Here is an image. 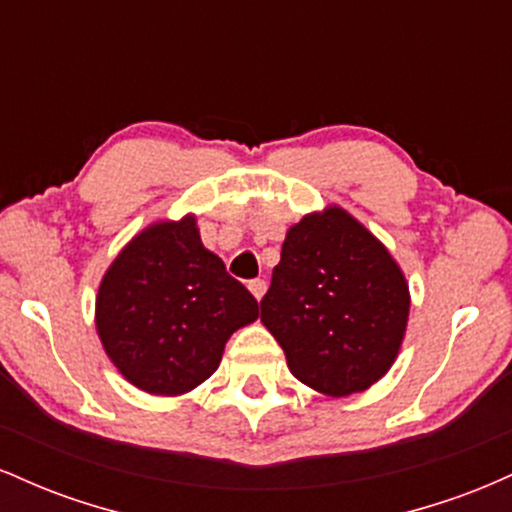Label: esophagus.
<instances>
[{
	"mask_svg": "<svg viewBox=\"0 0 512 512\" xmlns=\"http://www.w3.org/2000/svg\"><path fill=\"white\" fill-rule=\"evenodd\" d=\"M248 289H250L252 296L257 298V301H262L264 291H267V281H264V279H252L250 284H248Z\"/></svg>",
	"mask_w": 512,
	"mask_h": 512,
	"instance_id": "1",
	"label": "esophagus"
}]
</instances>
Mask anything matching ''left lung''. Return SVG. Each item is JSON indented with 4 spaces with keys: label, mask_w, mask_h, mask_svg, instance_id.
<instances>
[{
    "label": "left lung",
    "mask_w": 512,
    "mask_h": 512,
    "mask_svg": "<svg viewBox=\"0 0 512 512\" xmlns=\"http://www.w3.org/2000/svg\"><path fill=\"white\" fill-rule=\"evenodd\" d=\"M409 305V284L390 250L330 204L286 231L260 320L303 385L346 397L392 368Z\"/></svg>",
    "instance_id": "8db88e82"
}]
</instances>
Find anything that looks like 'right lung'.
Wrapping results in <instances>:
<instances>
[{"label":"right lung","mask_w":512,"mask_h":512,"mask_svg":"<svg viewBox=\"0 0 512 512\" xmlns=\"http://www.w3.org/2000/svg\"><path fill=\"white\" fill-rule=\"evenodd\" d=\"M257 320V301L204 248L197 216L161 219L117 252L96 296V330L122 378L178 397L219 368L231 334Z\"/></svg>","instance_id":"obj_1"}]
</instances>
